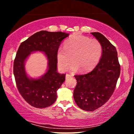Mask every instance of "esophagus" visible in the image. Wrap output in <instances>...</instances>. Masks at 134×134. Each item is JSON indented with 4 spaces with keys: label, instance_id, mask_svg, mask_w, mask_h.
I'll return each mask as SVG.
<instances>
[{
    "label": "esophagus",
    "instance_id": "esophagus-1",
    "mask_svg": "<svg viewBox=\"0 0 134 134\" xmlns=\"http://www.w3.org/2000/svg\"><path fill=\"white\" fill-rule=\"evenodd\" d=\"M71 77H72V75H71V74H66V76H65V78H66V79H69V78Z\"/></svg>",
    "mask_w": 134,
    "mask_h": 134
}]
</instances>
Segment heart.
I'll list each match as a JSON object with an SVG mask.
<instances>
[{"label":"heart","instance_id":"heart-1","mask_svg":"<svg viewBox=\"0 0 134 134\" xmlns=\"http://www.w3.org/2000/svg\"><path fill=\"white\" fill-rule=\"evenodd\" d=\"M102 54V47L98 40L90 39L82 35H71L64 42V48H60L57 60L62 71H66L72 58V71L80 69L81 71L92 70L99 63Z\"/></svg>","mask_w":134,"mask_h":134}]
</instances>
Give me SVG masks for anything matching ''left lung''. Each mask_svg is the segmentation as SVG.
Masks as SVG:
<instances>
[{
  "instance_id": "8db88e82",
  "label": "left lung",
  "mask_w": 134,
  "mask_h": 134,
  "mask_svg": "<svg viewBox=\"0 0 134 134\" xmlns=\"http://www.w3.org/2000/svg\"><path fill=\"white\" fill-rule=\"evenodd\" d=\"M91 34L102 47L101 58L92 71L74 76L77 85L74 99L79 108L86 111L97 109L109 99L121 72L116 48L102 34Z\"/></svg>"
}]
</instances>
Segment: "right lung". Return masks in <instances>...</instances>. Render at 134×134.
Segmentation results:
<instances>
[{
	"label": "right lung",
	"mask_w": 134,
	"mask_h": 134,
	"mask_svg": "<svg viewBox=\"0 0 134 134\" xmlns=\"http://www.w3.org/2000/svg\"><path fill=\"white\" fill-rule=\"evenodd\" d=\"M69 35L62 32L41 31L22 42L13 63V74L18 90L27 103L37 108L48 107L55 102L57 91L65 81V74L57 72V53L61 42ZM43 52L48 60L46 72L38 79L29 77L24 64L31 53Z\"/></svg>",
	"instance_id": "add662e5"
}]
</instances>
